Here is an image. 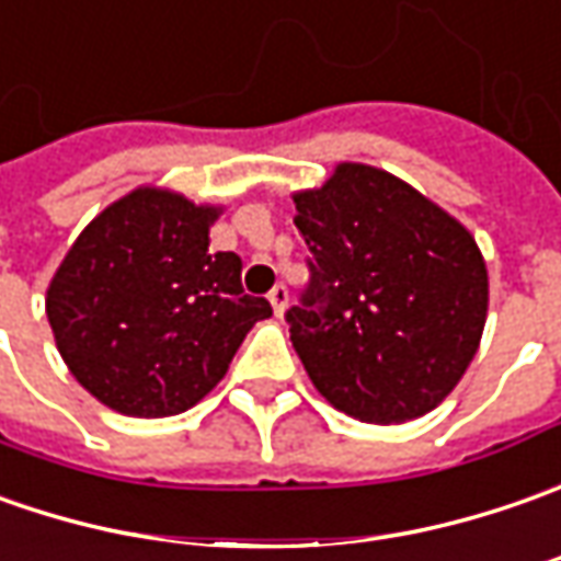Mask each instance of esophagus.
<instances>
[{
  "label": "esophagus",
  "instance_id": "esophagus-1",
  "mask_svg": "<svg viewBox=\"0 0 561 561\" xmlns=\"http://www.w3.org/2000/svg\"><path fill=\"white\" fill-rule=\"evenodd\" d=\"M270 304H273L276 317H282V313H285V307H288V288H285V285H276V288L270 291Z\"/></svg>",
  "mask_w": 561,
  "mask_h": 561
}]
</instances>
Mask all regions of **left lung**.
I'll return each instance as SVG.
<instances>
[{
	"mask_svg": "<svg viewBox=\"0 0 561 561\" xmlns=\"http://www.w3.org/2000/svg\"><path fill=\"white\" fill-rule=\"evenodd\" d=\"M310 288L285 319L317 391L359 422L432 413L488 319V266L462 222L400 176L344 161L295 192Z\"/></svg>",
	"mask_w": 561,
	"mask_h": 561,
	"instance_id": "left-lung-1",
	"label": "left lung"
}]
</instances>
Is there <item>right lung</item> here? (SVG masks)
Here are the masks:
<instances>
[{
    "instance_id": "1",
    "label": "right lung",
    "mask_w": 561,
    "mask_h": 561,
    "mask_svg": "<svg viewBox=\"0 0 561 561\" xmlns=\"http://www.w3.org/2000/svg\"><path fill=\"white\" fill-rule=\"evenodd\" d=\"M222 207L161 185L107 204L46 288L55 347L89 394L136 419L185 413L226 376L266 298L242 288V257L207 251Z\"/></svg>"
}]
</instances>
